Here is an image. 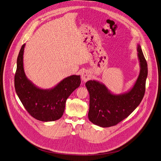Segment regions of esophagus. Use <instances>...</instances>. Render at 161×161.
I'll return each instance as SVG.
<instances>
[{"mask_svg": "<svg viewBox=\"0 0 161 161\" xmlns=\"http://www.w3.org/2000/svg\"><path fill=\"white\" fill-rule=\"evenodd\" d=\"M81 79L84 82H86L87 80H89V79H91V75L90 74L87 72V71H85L81 74Z\"/></svg>", "mask_w": 161, "mask_h": 161, "instance_id": "34e87169", "label": "esophagus"}]
</instances>
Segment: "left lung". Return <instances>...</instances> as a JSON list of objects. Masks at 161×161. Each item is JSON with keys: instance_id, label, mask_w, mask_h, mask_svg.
Instances as JSON below:
<instances>
[{"instance_id": "obj_1", "label": "left lung", "mask_w": 161, "mask_h": 161, "mask_svg": "<svg viewBox=\"0 0 161 161\" xmlns=\"http://www.w3.org/2000/svg\"><path fill=\"white\" fill-rule=\"evenodd\" d=\"M140 73L134 86L122 94H114L103 83L97 80L86 83L89 93L88 118L102 127L115 125L129 116L142 102L145 92L148 65L141 46L137 44Z\"/></svg>"}]
</instances>
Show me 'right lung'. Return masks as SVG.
I'll return each mask as SVG.
<instances>
[{
  "mask_svg": "<svg viewBox=\"0 0 161 161\" xmlns=\"http://www.w3.org/2000/svg\"><path fill=\"white\" fill-rule=\"evenodd\" d=\"M25 44L19 51L14 75L16 92L28 113L37 120L49 122L59 119L64 112L65 102L80 86V75H73L63 79L55 86L42 89L35 85L25 74L23 54Z\"/></svg>",
  "mask_w": 161,
  "mask_h": 161,
  "instance_id": "obj_1",
  "label": "right lung"
}]
</instances>
